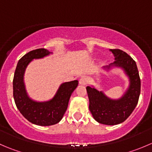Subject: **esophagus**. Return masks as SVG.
Listing matches in <instances>:
<instances>
[{"instance_id": "obj_1", "label": "esophagus", "mask_w": 152, "mask_h": 152, "mask_svg": "<svg viewBox=\"0 0 152 152\" xmlns=\"http://www.w3.org/2000/svg\"><path fill=\"white\" fill-rule=\"evenodd\" d=\"M88 82V78L87 77V76H83L79 79V84H80V85H87Z\"/></svg>"}]
</instances>
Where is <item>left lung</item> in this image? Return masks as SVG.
Listing matches in <instances>:
<instances>
[{"instance_id":"8db88e82","label":"left lung","mask_w":152,"mask_h":152,"mask_svg":"<svg viewBox=\"0 0 152 152\" xmlns=\"http://www.w3.org/2000/svg\"><path fill=\"white\" fill-rule=\"evenodd\" d=\"M114 61L104 66L108 71L113 67L121 68L129 78V85L126 92L119 99H110L93 85L86 88L89 99V110L93 117L99 123L114 126L124 122L134 110L140 94V79L134 60L124 51L110 50Z\"/></svg>"}]
</instances>
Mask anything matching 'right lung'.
I'll use <instances>...</instances> for the list:
<instances>
[{
	"label": "right lung",
	"mask_w": 152,
	"mask_h": 152,
	"mask_svg": "<svg viewBox=\"0 0 152 152\" xmlns=\"http://www.w3.org/2000/svg\"><path fill=\"white\" fill-rule=\"evenodd\" d=\"M53 54L44 48L32 50L18 61L13 79V96L19 111L29 122L41 126L59 123L68 106L70 96L78 86V80L61 83L51 99L38 102L28 95L24 83V73L34 59L43 58Z\"/></svg>",
	"instance_id": "1"
}]
</instances>
